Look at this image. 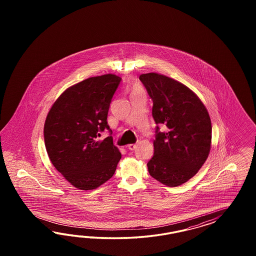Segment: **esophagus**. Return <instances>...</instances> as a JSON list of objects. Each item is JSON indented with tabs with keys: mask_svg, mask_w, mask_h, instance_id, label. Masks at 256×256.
Segmentation results:
<instances>
[{
	"mask_svg": "<svg viewBox=\"0 0 256 256\" xmlns=\"http://www.w3.org/2000/svg\"><path fill=\"white\" fill-rule=\"evenodd\" d=\"M136 148H137V144H128V148L130 150H132V151H133V150H135V149H136Z\"/></svg>",
	"mask_w": 256,
	"mask_h": 256,
	"instance_id": "obj_1",
	"label": "esophagus"
}]
</instances>
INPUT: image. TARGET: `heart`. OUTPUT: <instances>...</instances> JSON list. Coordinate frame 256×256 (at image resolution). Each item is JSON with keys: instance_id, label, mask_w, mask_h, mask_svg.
<instances>
[{"instance_id": "heart-1", "label": "heart", "mask_w": 256, "mask_h": 256, "mask_svg": "<svg viewBox=\"0 0 256 256\" xmlns=\"http://www.w3.org/2000/svg\"><path fill=\"white\" fill-rule=\"evenodd\" d=\"M140 92H142V87L139 84H135L132 88V94L140 93Z\"/></svg>"}]
</instances>
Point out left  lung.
<instances>
[{"mask_svg": "<svg viewBox=\"0 0 256 256\" xmlns=\"http://www.w3.org/2000/svg\"><path fill=\"white\" fill-rule=\"evenodd\" d=\"M140 80L153 101L156 124L154 156L148 162L153 178L168 186L182 185L194 178L206 160L212 126L202 102L183 84L158 73L142 74Z\"/></svg>", "mask_w": 256, "mask_h": 256, "instance_id": "obj_1", "label": "left lung"}]
</instances>
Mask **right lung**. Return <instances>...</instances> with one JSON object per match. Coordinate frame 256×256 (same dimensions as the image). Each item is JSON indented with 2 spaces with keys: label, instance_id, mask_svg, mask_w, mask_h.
Segmentation results:
<instances>
[{
  "label": "right lung",
  "instance_id": "right-lung-1",
  "mask_svg": "<svg viewBox=\"0 0 256 256\" xmlns=\"http://www.w3.org/2000/svg\"><path fill=\"white\" fill-rule=\"evenodd\" d=\"M120 82L114 74L86 78L68 88L46 116L44 140L48 158L78 190H94L108 181L121 158L112 136L96 140L104 130L112 134L107 117Z\"/></svg>",
  "mask_w": 256,
  "mask_h": 256
}]
</instances>
